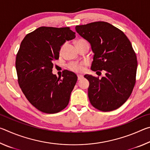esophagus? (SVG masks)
<instances>
[{
    "label": "esophagus",
    "instance_id": "34e87169",
    "mask_svg": "<svg viewBox=\"0 0 150 150\" xmlns=\"http://www.w3.org/2000/svg\"><path fill=\"white\" fill-rule=\"evenodd\" d=\"M77 77H78V80H81V79H82L83 78V75H77Z\"/></svg>",
    "mask_w": 150,
    "mask_h": 150
}]
</instances>
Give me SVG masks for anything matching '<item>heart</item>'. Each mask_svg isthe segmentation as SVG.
<instances>
[{
  "label": "heart",
  "instance_id": "heart-1",
  "mask_svg": "<svg viewBox=\"0 0 150 150\" xmlns=\"http://www.w3.org/2000/svg\"><path fill=\"white\" fill-rule=\"evenodd\" d=\"M82 42H86L85 40L81 39L78 40L77 44H78V43H82ZM85 65V63L84 62H81V63L73 62V63H71L70 64L68 65V68H69L71 71H72L81 73L84 70Z\"/></svg>",
  "mask_w": 150,
  "mask_h": 150
}]
</instances>
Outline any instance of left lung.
<instances>
[{"mask_svg":"<svg viewBox=\"0 0 150 150\" xmlns=\"http://www.w3.org/2000/svg\"><path fill=\"white\" fill-rule=\"evenodd\" d=\"M75 30L91 44L94 54L91 70L106 72L100 79L84 75L89 81L91 104L101 111L116 110L130 97L136 83L138 63L130 40L120 30L106 22L76 26Z\"/></svg>","mask_w":150,"mask_h":150,"instance_id":"obj_1","label":"left lung"}]
</instances>
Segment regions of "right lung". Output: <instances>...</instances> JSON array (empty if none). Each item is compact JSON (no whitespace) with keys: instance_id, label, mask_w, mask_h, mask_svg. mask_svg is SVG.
<instances>
[{"instance_id":"1","label":"right lung","mask_w":150,"mask_h":150,"mask_svg":"<svg viewBox=\"0 0 150 150\" xmlns=\"http://www.w3.org/2000/svg\"><path fill=\"white\" fill-rule=\"evenodd\" d=\"M75 38L69 27H40L27 34L16 58L18 84L27 99L38 110L59 112L67 106L77 77L63 71V79L52 73L53 62L59 59L61 47Z\"/></svg>"}]
</instances>
